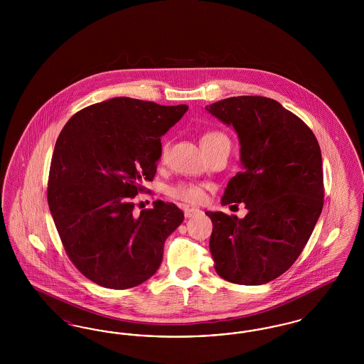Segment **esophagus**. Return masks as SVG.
<instances>
[{"instance_id": "1", "label": "esophagus", "mask_w": 364, "mask_h": 364, "mask_svg": "<svg viewBox=\"0 0 364 364\" xmlns=\"http://www.w3.org/2000/svg\"><path fill=\"white\" fill-rule=\"evenodd\" d=\"M200 213V210L199 208H184V215L187 217V218H191V217H193V215H196V214H199Z\"/></svg>"}]
</instances>
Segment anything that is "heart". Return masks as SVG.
Segmentation results:
<instances>
[{
  "label": "heart",
  "instance_id": "1",
  "mask_svg": "<svg viewBox=\"0 0 364 364\" xmlns=\"http://www.w3.org/2000/svg\"><path fill=\"white\" fill-rule=\"evenodd\" d=\"M221 139H228L225 134L221 132V131L213 129V131H208L202 135L200 144H210V143H214V141L221 140ZM169 150H171V141L166 139V140L162 141V147H161V158L162 159L168 158ZM168 193H169L171 198H173L176 200L190 203V205H198V203L205 200L206 187L203 184H198V183L180 181L172 187H169Z\"/></svg>",
  "mask_w": 364,
  "mask_h": 364
}]
</instances>
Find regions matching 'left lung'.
Instances as JSON below:
<instances>
[{
	"label": "left lung",
	"instance_id": "1",
	"mask_svg": "<svg viewBox=\"0 0 364 364\" xmlns=\"http://www.w3.org/2000/svg\"><path fill=\"white\" fill-rule=\"evenodd\" d=\"M206 110L240 139L242 171L229 180L223 205L248 210L242 220L206 213L214 269L229 282L262 285L294 264L321 215V149L309 125L274 100L232 97Z\"/></svg>",
	"mask_w": 364,
	"mask_h": 364
}]
</instances>
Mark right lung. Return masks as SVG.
Listing matches in <instances>:
<instances>
[{"label": "right lung", "instance_id": "obj_1", "mask_svg": "<svg viewBox=\"0 0 364 364\" xmlns=\"http://www.w3.org/2000/svg\"><path fill=\"white\" fill-rule=\"evenodd\" d=\"M187 110L119 97L79 110L60 132L48 203L68 258L92 282L128 289L158 270L184 214L156 200L136 215L134 198L156 176L159 138Z\"/></svg>", "mask_w": 364, "mask_h": 364}]
</instances>
